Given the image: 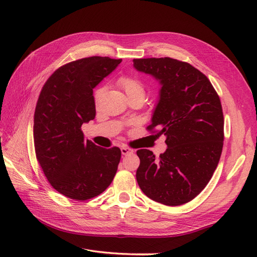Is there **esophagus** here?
<instances>
[{"label":"esophagus","mask_w":257,"mask_h":257,"mask_svg":"<svg viewBox=\"0 0 257 257\" xmlns=\"http://www.w3.org/2000/svg\"><path fill=\"white\" fill-rule=\"evenodd\" d=\"M133 152H134V150L132 149V148H128V147H122L121 148V153L123 155H127V154L133 153Z\"/></svg>","instance_id":"34e87169"}]
</instances>
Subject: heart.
<instances>
[{
    "label": "heart",
    "instance_id": "1",
    "mask_svg": "<svg viewBox=\"0 0 257 257\" xmlns=\"http://www.w3.org/2000/svg\"><path fill=\"white\" fill-rule=\"evenodd\" d=\"M116 87H118L120 90H122L128 99L131 98H142L144 100L145 96H146V88L144 83L135 78V77L132 76H122L120 78L116 80L115 82ZM104 92V88H98L95 90L94 92V102L97 104V102L99 100L100 96H102Z\"/></svg>",
    "mask_w": 257,
    "mask_h": 257
}]
</instances>
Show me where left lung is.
Instances as JSON below:
<instances>
[{
	"label": "left lung",
	"mask_w": 257,
	"mask_h": 257,
	"mask_svg": "<svg viewBox=\"0 0 257 257\" xmlns=\"http://www.w3.org/2000/svg\"><path fill=\"white\" fill-rule=\"evenodd\" d=\"M139 72L160 80V100L147 130L166 136L157 159L141 149L136 172L146 195L166 206L189 203L203 191L219 164L224 116L213 85L197 68L172 58L134 59Z\"/></svg>",
	"instance_id": "8db88e82"
}]
</instances>
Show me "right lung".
Instances as JSON below:
<instances>
[{"instance_id":"right-lung-1","label":"right lung","mask_w":257,"mask_h":257,"mask_svg":"<svg viewBox=\"0 0 257 257\" xmlns=\"http://www.w3.org/2000/svg\"><path fill=\"white\" fill-rule=\"evenodd\" d=\"M121 62L97 56L69 62L49 77L38 96L36 159L52 188L71 199L102 194L118 169L119 148L106 149L85 141L81 125L95 118L93 89Z\"/></svg>"}]
</instances>
